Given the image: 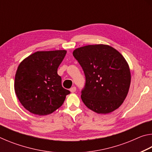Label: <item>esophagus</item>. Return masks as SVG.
<instances>
[{
    "label": "esophagus",
    "mask_w": 152,
    "mask_h": 152,
    "mask_svg": "<svg viewBox=\"0 0 152 152\" xmlns=\"http://www.w3.org/2000/svg\"><path fill=\"white\" fill-rule=\"evenodd\" d=\"M70 92H76V88L75 86H73L72 88H70Z\"/></svg>",
    "instance_id": "esophagus-1"
}]
</instances>
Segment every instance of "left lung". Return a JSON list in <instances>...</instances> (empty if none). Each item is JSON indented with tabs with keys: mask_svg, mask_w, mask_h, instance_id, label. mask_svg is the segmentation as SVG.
I'll list each match as a JSON object with an SVG mask.
<instances>
[{
	"mask_svg": "<svg viewBox=\"0 0 152 152\" xmlns=\"http://www.w3.org/2000/svg\"><path fill=\"white\" fill-rule=\"evenodd\" d=\"M73 56L85 74L81 92L84 104L99 114L118 109L128 94L131 72L127 61L115 48L103 44L76 49Z\"/></svg>",
	"mask_w": 152,
	"mask_h": 152,
	"instance_id": "1",
	"label": "left lung"
}]
</instances>
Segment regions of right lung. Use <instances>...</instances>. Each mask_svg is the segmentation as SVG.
<instances>
[{
	"mask_svg": "<svg viewBox=\"0 0 152 152\" xmlns=\"http://www.w3.org/2000/svg\"><path fill=\"white\" fill-rule=\"evenodd\" d=\"M66 50L37 51L23 60L15 78V91L21 104L38 115L51 114L70 93L61 86L58 68Z\"/></svg>",
	"mask_w": 152,
	"mask_h": 152,
	"instance_id": "add662e5",
	"label": "right lung"
}]
</instances>
